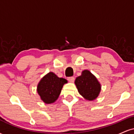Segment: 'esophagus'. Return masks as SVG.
Returning <instances> with one entry per match:
<instances>
[{"label":"esophagus","instance_id":"obj_1","mask_svg":"<svg viewBox=\"0 0 134 134\" xmlns=\"http://www.w3.org/2000/svg\"><path fill=\"white\" fill-rule=\"evenodd\" d=\"M75 78L74 77H68V81L70 82H73L74 81Z\"/></svg>","mask_w":134,"mask_h":134}]
</instances>
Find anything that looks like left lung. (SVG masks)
<instances>
[{
    "mask_svg": "<svg viewBox=\"0 0 134 134\" xmlns=\"http://www.w3.org/2000/svg\"><path fill=\"white\" fill-rule=\"evenodd\" d=\"M78 92L86 99L93 101L99 96L101 84L90 70H84L75 81Z\"/></svg>",
    "mask_w": 134,
    "mask_h": 134,
    "instance_id": "left-lung-1",
    "label": "left lung"
}]
</instances>
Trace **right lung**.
Wrapping results in <instances>:
<instances>
[{
    "instance_id": "obj_1",
    "label": "right lung",
    "mask_w": 134,
    "mask_h": 134,
    "mask_svg": "<svg viewBox=\"0 0 134 134\" xmlns=\"http://www.w3.org/2000/svg\"><path fill=\"white\" fill-rule=\"evenodd\" d=\"M67 81L60 78L53 72H49L40 80L37 86V92L41 99L47 104L54 103L61 93L64 84Z\"/></svg>"
}]
</instances>
